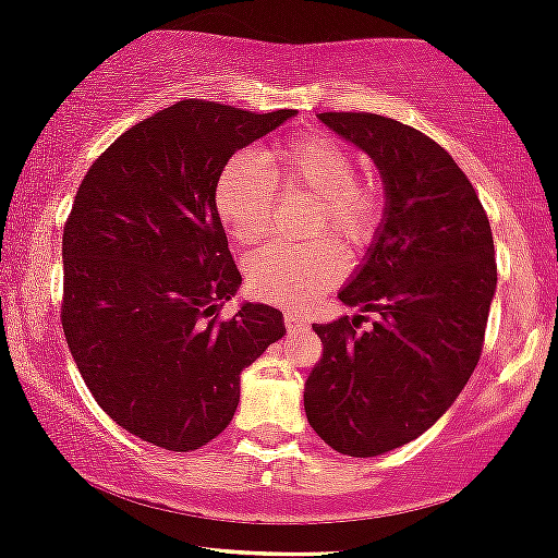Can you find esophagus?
<instances>
[{
    "label": "esophagus",
    "mask_w": 558,
    "mask_h": 558,
    "mask_svg": "<svg viewBox=\"0 0 558 558\" xmlns=\"http://www.w3.org/2000/svg\"><path fill=\"white\" fill-rule=\"evenodd\" d=\"M284 327L290 329V331H298V329H305V327H308V322H305V318L300 316V313H295V311H287V313H284Z\"/></svg>",
    "instance_id": "34e87169"
}]
</instances>
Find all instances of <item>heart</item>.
<instances>
[{
  "mask_svg": "<svg viewBox=\"0 0 558 558\" xmlns=\"http://www.w3.org/2000/svg\"><path fill=\"white\" fill-rule=\"evenodd\" d=\"M359 160L345 142L329 134H298L277 144L268 166L255 153H234L216 177L213 203L231 240L253 245L271 227L279 190L316 197L308 245H268L247 260L255 298L279 305L311 303L345 274L348 250H366L385 223L387 197L379 179L355 173Z\"/></svg>",
  "mask_w": 558,
  "mask_h": 558,
  "instance_id": "obj_1",
  "label": "heart"
}]
</instances>
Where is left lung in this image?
I'll list each match as a JSON object with an SVG mask.
<instances>
[{
  "label": "left lung",
  "instance_id": "1",
  "mask_svg": "<svg viewBox=\"0 0 558 558\" xmlns=\"http://www.w3.org/2000/svg\"><path fill=\"white\" fill-rule=\"evenodd\" d=\"M377 162L381 231L340 292L377 313L313 324L322 361L305 379V416L337 453L368 459L405 446L472 377L496 295V247L466 173L422 131L374 112H318Z\"/></svg>",
  "mask_w": 558,
  "mask_h": 558
}]
</instances>
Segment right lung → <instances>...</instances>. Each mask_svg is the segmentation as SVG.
Returning <instances> with one entry per match:
<instances>
[{
	"instance_id": "1",
	"label": "right lung",
	"mask_w": 558,
	"mask_h": 558,
	"mask_svg": "<svg viewBox=\"0 0 558 558\" xmlns=\"http://www.w3.org/2000/svg\"><path fill=\"white\" fill-rule=\"evenodd\" d=\"M292 116L181 99L81 181L62 229V331L99 409L153 446L184 453L221 435L240 374L284 335L271 305L221 316L242 277L213 190L236 149Z\"/></svg>"
}]
</instances>
